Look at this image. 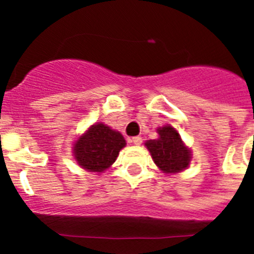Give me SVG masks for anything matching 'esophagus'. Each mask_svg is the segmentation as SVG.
I'll use <instances>...</instances> for the list:
<instances>
[{
  "label": "esophagus",
  "instance_id": "obj_1",
  "mask_svg": "<svg viewBox=\"0 0 254 254\" xmlns=\"http://www.w3.org/2000/svg\"><path fill=\"white\" fill-rule=\"evenodd\" d=\"M131 142L133 143V145H141V143H142V137H140V136H134V137L131 138Z\"/></svg>",
  "mask_w": 254,
  "mask_h": 254
}]
</instances>
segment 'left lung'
<instances>
[{
  "label": "left lung",
  "mask_w": 254,
  "mask_h": 254,
  "mask_svg": "<svg viewBox=\"0 0 254 254\" xmlns=\"http://www.w3.org/2000/svg\"><path fill=\"white\" fill-rule=\"evenodd\" d=\"M158 140H149L145 145L151 154L154 163L164 173H178L190 165V152L183 145L178 132L165 126L158 129Z\"/></svg>",
  "instance_id": "1"
}]
</instances>
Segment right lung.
I'll return each mask as SVG.
<instances>
[{
  "mask_svg": "<svg viewBox=\"0 0 254 254\" xmlns=\"http://www.w3.org/2000/svg\"><path fill=\"white\" fill-rule=\"evenodd\" d=\"M126 140L120 132L103 123L91 126L73 145V154L78 165L90 172H103L116 161Z\"/></svg>",
  "mask_w": 254,
  "mask_h": 254,
  "instance_id": "obj_1",
  "label": "right lung"
}]
</instances>
